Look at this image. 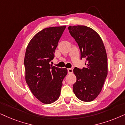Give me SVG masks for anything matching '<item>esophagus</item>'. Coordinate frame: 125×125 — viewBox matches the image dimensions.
I'll use <instances>...</instances> for the list:
<instances>
[{
  "mask_svg": "<svg viewBox=\"0 0 125 125\" xmlns=\"http://www.w3.org/2000/svg\"><path fill=\"white\" fill-rule=\"evenodd\" d=\"M73 69H72V68H70V69H67V72L69 74H72L73 73Z\"/></svg>",
  "mask_w": 125,
  "mask_h": 125,
  "instance_id": "34e87169",
  "label": "esophagus"
}]
</instances>
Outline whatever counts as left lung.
Instances as JSON below:
<instances>
[{
	"instance_id": "obj_1",
	"label": "left lung",
	"mask_w": 125,
	"mask_h": 125,
	"mask_svg": "<svg viewBox=\"0 0 125 125\" xmlns=\"http://www.w3.org/2000/svg\"><path fill=\"white\" fill-rule=\"evenodd\" d=\"M81 51V59H86L85 67H75L77 80L73 89L78 99L92 102L100 94L108 74L107 53L99 34L92 28L83 25L68 27Z\"/></svg>"
}]
</instances>
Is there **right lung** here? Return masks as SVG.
I'll return each mask as SVG.
<instances>
[{
  "label": "right lung",
  "instance_id": "obj_1",
  "mask_svg": "<svg viewBox=\"0 0 125 125\" xmlns=\"http://www.w3.org/2000/svg\"><path fill=\"white\" fill-rule=\"evenodd\" d=\"M66 26L45 28L31 39L25 52V80L33 94L45 104L58 100L67 69L50 64Z\"/></svg>",
  "mask_w": 125,
  "mask_h": 125
}]
</instances>
